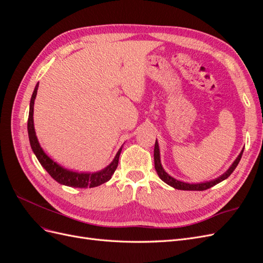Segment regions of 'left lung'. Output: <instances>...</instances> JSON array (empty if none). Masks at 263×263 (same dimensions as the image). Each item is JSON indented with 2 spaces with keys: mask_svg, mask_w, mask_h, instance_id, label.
<instances>
[{
  "mask_svg": "<svg viewBox=\"0 0 263 263\" xmlns=\"http://www.w3.org/2000/svg\"><path fill=\"white\" fill-rule=\"evenodd\" d=\"M243 153V149L240 151V154L238 155V157L235 159V161L232 163V165L229 166L228 170L226 172H224L219 176L218 178L211 180V181H205V182H200V183H189V182H184V181H180L174 179L173 177H171L170 174L166 173L163 169V166L161 164V160H160V149H159V145H158V141L156 140V144H155V150H154V159H155V169L158 173L159 178H160L164 183L166 184L177 189V190H183V191H204V190H208L214 185L218 184L219 182L226 180L230 174L234 172V170L236 169V166L239 163L241 156Z\"/></svg>",
  "mask_w": 263,
  "mask_h": 263,
  "instance_id": "1",
  "label": "left lung"
}]
</instances>
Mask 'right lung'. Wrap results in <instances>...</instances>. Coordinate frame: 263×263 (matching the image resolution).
Wrapping results in <instances>:
<instances>
[{
	"label": "right lung",
	"mask_w": 263,
	"mask_h": 263,
	"mask_svg": "<svg viewBox=\"0 0 263 263\" xmlns=\"http://www.w3.org/2000/svg\"><path fill=\"white\" fill-rule=\"evenodd\" d=\"M38 84L39 83L36 84L35 90L30 99L27 130H28L30 147L33 149V153L38 159V161L43 165V168L50 174L52 179H54L58 183H60V184L71 186V187H80V189L95 187L103 184V183L107 182L110 178H112L117 168L119 155L122 153L123 146L117 151L113 161L110 162L107 166H105L104 169L97 172H78L73 170H69L65 168V166H62L61 164L55 162L54 160H52V159L45 153L37 139L35 127H34V103L37 95Z\"/></svg>",
	"instance_id": "right-lung-1"
}]
</instances>
